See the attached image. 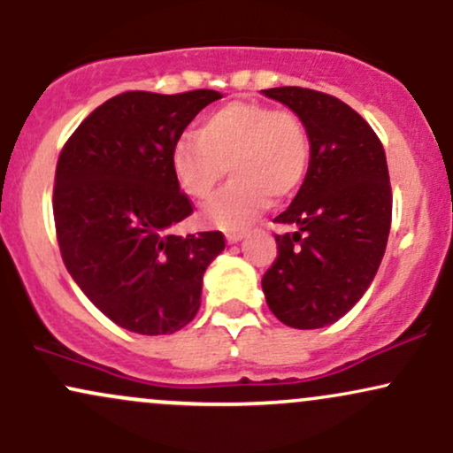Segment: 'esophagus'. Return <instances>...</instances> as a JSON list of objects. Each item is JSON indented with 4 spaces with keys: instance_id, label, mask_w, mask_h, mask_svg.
<instances>
[{
    "instance_id": "34e87169",
    "label": "esophagus",
    "mask_w": 453,
    "mask_h": 453,
    "mask_svg": "<svg viewBox=\"0 0 453 453\" xmlns=\"http://www.w3.org/2000/svg\"><path fill=\"white\" fill-rule=\"evenodd\" d=\"M244 234H247L244 230H234V232H227L226 238H227V242H238V241H242Z\"/></svg>"
}]
</instances>
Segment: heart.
I'll list each match as a JSON object with an SVG mask.
<instances>
[{
	"mask_svg": "<svg viewBox=\"0 0 453 453\" xmlns=\"http://www.w3.org/2000/svg\"><path fill=\"white\" fill-rule=\"evenodd\" d=\"M170 168L191 200H209L223 174L232 183L212 197L202 219L219 230H244L273 202L294 196L311 168V136L289 108L256 100L223 104L202 119L197 134L173 144Z\"/></svg>",
	"mask_w": 453,
	"mask_h": 453,
	"instance_id": "obj_1",
	"label": "heart"
}]
</instances>
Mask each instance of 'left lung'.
Returning a JSON list of instances; mask_svg holds the SVG:
<instances>
[{
    "mask_svg": "<svg viewBox=\"0 0 453 453\" xmlns=\"http://www.w3.org/2000/svg\"><path fill=\"white\" fill-rule=\"evenodd\" d=\"M303 117L311 168L298 196L274 223L277 257L262 277L279 321L315 330L339 321L375 279L392 226L386 150L372 127L327 93L304 87L264 89Z\"/></svg>",
    "mask_w": 453,
    "mask_h": 453,
    "instance_id": "1",
    "label": "left lung"
}]
</instances>
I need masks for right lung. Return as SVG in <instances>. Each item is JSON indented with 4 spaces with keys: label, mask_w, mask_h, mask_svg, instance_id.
<instances>
[{
    "label": "right lung",
    "mask_w": 453,
    "mask_h": 453,
    "mask_svg": "<svg viewBox=\"0 0 453 453\" xmlns=\"http://www.w3.org/2000/svg\"><path fill=\"white\" fill-rule=\"evenodd\" d=\"M221 93L126 91L67 138L55 170L53 215L67 273L114 324L173 334L200 309L202 277L226 249L221 232L179 236L194 204L176 185L170 150Z\"/></svg>",
    "instance_id": "add662e5"
}]
</instances>
